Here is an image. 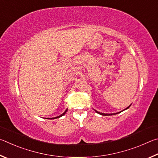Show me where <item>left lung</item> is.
<instances>
[{
    "mask_svg": "<svg viewBox=\"0 0 158 158\" xmlns=\"http://www.w3.org/2000/svg\"><path fill=\"white\" fill-rule=\"evenodd\" d=\"M129 106L128 107H126V108L125 109V110H122V111H121V112H117V113H112V114H105V113H102V112H98L97 110H95V112H96V113H98V114H101V115H103V116H108V115H114V114H118V113H120V112H123V111H124V110H127V109H128L129 107H130V106Z\"/></svg>",
    "mask_w": 158,
    "mask_h": 158,
    "instance_id": "obj_1",
    "label": "left lung"
}]
</instances>
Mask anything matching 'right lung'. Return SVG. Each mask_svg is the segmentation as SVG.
<instances>
[{
	"label": "right lung",
	"mask_w": 158,
	"mask_h": 158,
	"mask_svg": "<svg viewBox=\"0 0 158 158\" xmlns=\"http://www.w3.org/2000/svg\"><path fill=\"white\" fill-rule=\"evenodd\" d=\"M67 110H68V109H66L65 111H64V113H62V114H60V116H58V117H53V118H49V119H55V118H60V117H62V116H64V115L65 114H66V112H67Z\"/></svg>",
	"instance_id": "1"
}]
</instances>
